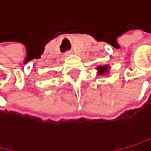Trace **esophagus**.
Wrapping results in <instances>:
<instances>
[{"mask_svg": "<svg viewBox=\"0 0 151 151\" xmlns=\"http://www.w3.org/2000/svg\"><path fill=\"white\" fill-rule=\"evenodd\" d=\"M70 54H71V53H70V52H66V53H65V56L67 57V56H69Z\"/></svg>", "mask_w": 151, "mask_h": 151, "instance_id": "1", "label": "esophagus"}]
</instances>
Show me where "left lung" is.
Wrapping results in <instances>:
<instances>
[{"instance_id": "obj_1", "label": "left lung", "mask_w": 151, "mask_h": 151, "mask_svg": "<svg viewBox=\"0 0 151 151\" xmlns=\"http://www.w3.org/2000/svg\"><path fill=\"white\" fill-rule=\"evenodd\" d=\"M97 75H99V76H105V75L109 74V70H111V67H109L108 64L106 65H100V66H98L97 68Z\"/></svg>"}]
</instances>
